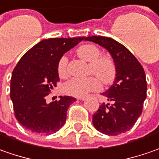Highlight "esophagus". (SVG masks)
<instances>
[{"mask_svg": "<svg viewBox=\"0 0 159 159\" xmlns=\"http://www.w3.org/2000/svg\"><path fill=\"white\" fill-rule=\"evenodd\" d=\"M78 99L80 100V101H84V100H86V97H79Z\"/></svg>", "mask_w": 159, "mask_h": 159, "instance_id": "34e87169", "label": "esophagus"}]
</instances>
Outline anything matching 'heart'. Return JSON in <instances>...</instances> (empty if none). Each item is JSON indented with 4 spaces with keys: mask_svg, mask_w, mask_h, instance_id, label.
<instances>
[{
    "mask_svg": "<svg viewBox=\"0 0 159 159\" xmlns=\"http://www.w3.org/2000/svg\"><path fill=\"white\" fill-rule=\"evenodd\" d=\"M76 52L80 58L89 63V72L95 75L103 84H109L115 80L116 74L115 63L110 57L101 56V51L97 46L93 44H84L78 48ZM57 72L61 77L66 75V57L60 58ZM100 87V82L96 78H73L64 85V91L72 96L83 97L87 93L99 90Z\"/></svg>",
    "mask_w": 159,
    "mask_h": 159,
    "instance_id": "b5f03b06",
    "label": "heart"
}]
</instances>
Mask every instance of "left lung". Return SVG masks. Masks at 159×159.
Here are the masks:
<instances>
[{
    "label": "left lung",
    "instance_id": "8db88e82",
    "mask_svg": "<svg viewBox=\"0 0 159 159\" xmlns=\"http://www.w3.org/2000/svg\"><path fill=\"white\" fill-rule=\"evenodd\" d=\"M85 41L105 48L116 65L115 80L102 93L112 105L103 102L93 116V124L102 134L117 136L129 130L141 116L147 95L145 72L131 52L111 37L93 36Z\"/></svg>",
    "mask_w": 159,
    "mask_h": 159
}]
</instances>
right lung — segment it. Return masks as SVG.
Segmentation results:
<instances>
[{"label": "right lung", "mask_w": 159, "mask_h": 159, "mask_svg": "<svg viewBox=\"0 0 159 159\" xmlns=\"http://www.w3.org/2000/svg\"><path fill=\"white\" fill-rule=\"evenodd\" d=\"M83 39L84 37L43 39L30 49L15 67L10 98L16 120L30 131L50 135L66 123L67 109L76 99L59 96V101L47 103L45 96L59 80L60 58Z\"/></svg>", "instance_id": "obj_1"}]
</instances>
